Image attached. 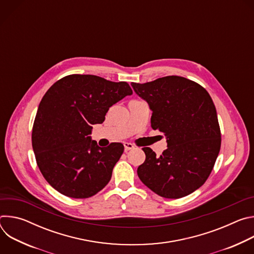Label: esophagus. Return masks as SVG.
<instances>
[{
    "instance_id": "34e87169",
    "label": "esophagus",
    "mask_w": 254,
    "mask_h": 254,
    "mask_svg": "<svg viewBox=\"0 0 254 254\" xmlns=\"http://www.w3.org/2000/svg\"><path fill=\"white\" fill-rule=\"evenodd\" d=\"M124 146H125V151L126 152H127L129 150H132L134 148L133 144L130 143V142H124Z\"/></svg>"
}]
</instances>
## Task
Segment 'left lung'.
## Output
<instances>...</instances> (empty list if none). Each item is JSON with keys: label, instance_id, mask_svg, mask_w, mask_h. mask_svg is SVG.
Instances as JSON below:
<instances>
[{"label": "left lung", "instance_id": "left-lung-1", "mask_svg": "<svg viewBox=\"0 0 254 254\" xmlns=\"http://www.w3.org/2000/svg\"><path fill=\"white\" fill-rule=\"evenodd\" d=\"M131 86L150 105L152 127L164 133L168 143L161 156L142 148L146 161L137 168L138 178L165 198L193 193L206 182L221 147L211 96L198 83L175 75Z\"/></svg>", "mask_w": 254, "mask_h": 254}]
</instances>
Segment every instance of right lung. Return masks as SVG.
Returning a JSON list of instances; mask_svg holds the SVG:
<instances>
[{"label": "right lung", "mask_w": 254, "mask_h": 254, "mask_svg": "<svg viewBox=\"0 0 254 254\" xmlns=\"http://www.w3.org/2000/svg\"><path fill=\"white\" fill-rule=\"evenodd\" d=\"M132 94L125 82L96 75L72 74L56 81L43 96L32 130L36 162L47 182L75 199L102 190L124 153V144L100 148L88 136L110 107Z\"/></svg>", "instance_id": "right-lung-1"}]
</instances>
